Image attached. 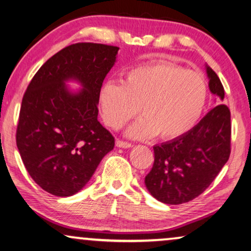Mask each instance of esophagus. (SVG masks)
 Segmentation results:
<instances>
[{
  "instance_id": "obj_1",
  "label": "esophagus",
  "mask_w": 251,
  "mask_h": 251,
  "mask_svg": "<svg viewBox=\"0 0 251 251\" xmlns=\"http://www.w3.org/2000/svg\"><path fill=\"white\" fill-rule=\"evenodd\" d=\"M116 146L117 147H121V149H130L133 145L130 144V143H127L124 141H121V140H117L116 141Z\"/></svg>"
}]
</instances>
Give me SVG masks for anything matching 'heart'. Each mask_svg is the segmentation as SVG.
Returning a JSON list of instances; mask_svg holds the SVG:
<instances>
[{
  "label": "heart",
  "mask_w": 251,
  "mask_h": 251,
  "mask_svg": "<svg viewBox=\"0 0 251 251\" xmlns=\"http://www.w3.org/2000/svg\"><path fill=\"white\" fill-rule=\"evenodd\" d=\"M208 87L203 75L170 62L138 66L126 71L121 85L107 82L99 91L105 124L119 129L141 113L127 129L133 138L180 137L192 129L203 113Z\"/></svg>",
  "instance_id": "obj_1"
}]
</instances>
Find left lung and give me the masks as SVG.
Returning a JSON list of instances; mask_svg holds the SVG:
<instances>
[{
	"mask_svg": "<svg viewBox=\"0 0 251 251\" xmlns=\"http://www.w3.org/2000/svg\"><path fill=\"white\" fill-rule=\"evenodd\" d=\"M209 89L220 100L225 89L217 74L205 65ZM230 110L218 105L188 133L154 145V164L145 185L156 200L181 204L193 200L220 172L230 156Z\"/></svg>",
	"mask_w": 251,
	"mask_h": 251,
	"instance_id": "8db88e82",
	"label": "left lung"
}]
</instances>
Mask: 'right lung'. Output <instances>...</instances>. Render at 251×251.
Masks as SVG:
<instances>
[{
	"label": "right lung",
	"instance_id": "right-lung-1",
	"mask_svg": "<svg viewBox=\"0 0 251 251\" xmlns=\"http://www.w3.org/2000/svg\"><path fill=\"white\" fill-rule=\"evenodd\" d=\"M118 49L89 42L66 47L46 61L27 86L17 146L33 181L53 196L79 192L114 149V136L97 117L99 91ZM69 81L82 88L73 91Z\"/></svg>",
	"mask_w": 251,
	"mask_h": 251
}]
</instances>
